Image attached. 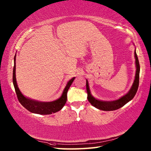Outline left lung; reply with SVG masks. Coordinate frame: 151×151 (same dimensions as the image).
<instances>
[{
  "label": "left lung",
  "instance_id": "left-lung-1",
  "mask_svg": "<svg viewBox=\"0 0 151 151\" xmlns=\"http://www.w3.org/2000/svg\"><path fill=\"white\" fill-rule=\"evenodd\" d=\"M134 56L136 59V71L135 75V79L133 84L131 87L129 91L127 93L126 95H124L120 99L117 100L113 101H102L98 100L93 97L91 94L90 89L89 88L88 82L86 80V89H87L88 93V101L90 102L91 105L93 106L96 108L99 109V110L103 111H113L117 110V109L123 107L124 105L126 104L127 102H129L134 97L136 92L137 91L139 86V70H140V66L139 63V60L137 58V56L136 52V50L134 51Z\"/></svg>",
  "mask_w": 151,
  "mask_h": 151
}]
</instances>
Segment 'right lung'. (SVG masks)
Here are the masks:
<instances>
[{
    "mask_svg": "<svg viewBox=\"0 0 151 151\" xmlns=\"http://www.w3.org/2000/svg\"><path fill=\"white\" fill-rule=\"evenodd\" d=\"M15 57L16 56H15L14 66V70H13V83H14L15 93L17 94L18 100L22 106H24L27 110L30 111L32 113L41 115L52 114V113H56V112L62 110L67 102V91H68L69 88L75 78H73L68 82L62 93V96L59 99H58L57 100L51 102H40L32 100V99L24 97L21 93V92L18 88L15 77Z\"/></svg>",
    "mask_w": 151,
    "mask_h": 151,
    "instance_id": "1",
    "label": "right lung"
}]
</instances>
